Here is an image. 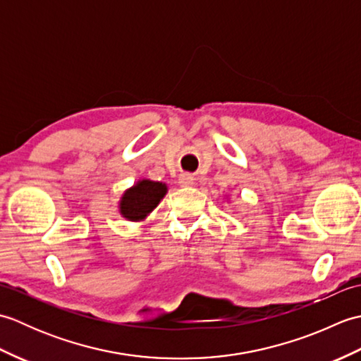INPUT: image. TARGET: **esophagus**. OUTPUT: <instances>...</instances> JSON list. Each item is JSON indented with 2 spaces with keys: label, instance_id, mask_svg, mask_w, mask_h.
I'll return each mask as SVG.
<instances>
[{
  "label": "esophagus",
  "instance_id": "1",
  "mask_svg": "<svg viewBox=\"0 0 361 361\" xmlns=\"http://www.w3.org/2000/svg\"><path fill=\"white\" fill-rule=\"evenodd\" d=\"M192 185H194V176L192 175L185 173V175L180 176V186L189 188V186H192Z\"/></svg>",
  "mask_w": 361,
  "mask_h": 361
}]
</instances>
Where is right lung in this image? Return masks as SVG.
Returning a JSON list of instances; mask_svg holds the SVG:
<instances>
[{
    "instance_id": "add662e5",
    "label": "right lung",
    "mask_w": 361,
    "mask_h": 361,
    "mask_svg": "<svg viewBox=\"0 0 361 361\" xmlns=\"http://www.w3.org/2000/svg\"><path fill=\"white\" fill-rule=\"evenodd\" d=\"M167 194V185L149 178L137 180L119 200V214L128 221H141L157 208Z\"/></svg>"
}]
</instances>
